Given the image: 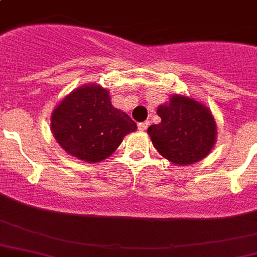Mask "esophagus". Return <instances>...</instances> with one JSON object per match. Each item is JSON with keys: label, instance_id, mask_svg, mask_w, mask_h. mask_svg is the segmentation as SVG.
Instances as JSON below:
<instances>
[{"label": "esophagus", "instance_id": "34e87169", "mask_svg": "<svg viewBox=\"0 0 257 257\" xmlns=\"http://www.w3.org/2000/svg\"><path fill=\"white\" fill-rule=\"evenodd\" d=\"M148 125H149L148 121H145V122H140V124H139V131L144 132V131H147V128H148Z\"/></svg>", "mask_w": 257, "mask_h": 257}]
</instances>
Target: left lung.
Masks as SVG:
<instances>
[{"mask_svg": "<svg viewBox=\"0 0 257 257\" xmlns=\"http://www.w3.org/2000/svg\"><path fill=\"white\" fill-rule=\"evenodd\" d=\"M160 124L151 125L148 135L161 156L176 165L203 160L216 144L217 126L211 109L183 94H172L159 105Z\"/></svg>", "mask_w": 257, "mask_h": 257, "instance_id": "left-lung-1", "label": "left lung"}]
</instances>
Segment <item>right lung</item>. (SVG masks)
Wrapping results in <instances>:
<instances>
[{
  "instance_id": "obj_1",
  "label": "right lung",
  "mask_w": 257,
  "mask_h": 257,
  "mask_svg": "<svg viewBox=\"0 0 257 257\" xmlns=\"http://www.w3.org/2000/svg\"><path fill=\"white\" fill-rule=\"evenodd\" d=\"M137 125L110 102L108 89L86 84L66 94L50 116V131L68 155L100 163L118 148Z\"/></svg>"
}]
</instances>
